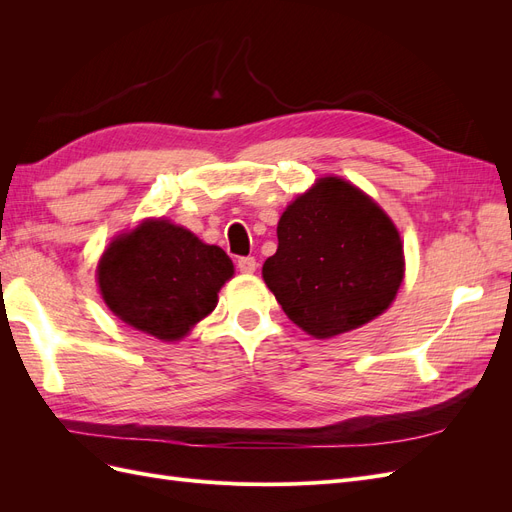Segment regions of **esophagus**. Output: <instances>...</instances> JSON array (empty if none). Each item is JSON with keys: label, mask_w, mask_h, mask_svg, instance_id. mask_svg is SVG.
Wrapping results in <instances>:
<instances>
[{"label": "esophagus", "mask_w": 512, "mask_h": 512, "mask_svg": "<svg viewBox=\"0 0 512 512\" xmlns=\"http://www.w3.org/2000/svg\"><path fill=\"white\" fill-rule=\"evenodd\" d=\"M237 267H239V271L241 273H254L256 271V267H258V262H256V258L254 256H243V258H239V262H237Z\"/></svg>", "instance_id": "34e87169"}]
</instances>
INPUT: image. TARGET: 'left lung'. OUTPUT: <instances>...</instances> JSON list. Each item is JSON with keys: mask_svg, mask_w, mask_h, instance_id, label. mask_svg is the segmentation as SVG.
I'll use <instances>...</instances> for the list:
<instances>
[{"mask_svg": "<svg viewBox=\"0 0 512 512\" xmlns=\"http://www.w3.org/2000/svg\"><path fill=\"white\" fill-rule=\"evenodd\" d=\"M262 277L297 327L329 339L389 309L404 282V243L376 200L322 177L282 213Z\"/></svg>", "mask_w": 512, "mask_h": 512, "instance_id": "obj_1", "label": "left lung"}]
</instances>
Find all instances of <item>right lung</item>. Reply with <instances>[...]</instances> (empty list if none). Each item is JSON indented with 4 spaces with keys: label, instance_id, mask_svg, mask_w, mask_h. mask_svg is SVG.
I'll use <instances>...</instances> for the list:
<instances>
[{
    "label": "right lung",
    "instance_id": "1",
    "mask_svg": "<svg viewBox=\"0 0 512 512\" xmlns=\"http://www.w3.org/2000/svg\"><path fill=\"white\" fill-rule=\"evenodd\" d=\"M232 273L222 247L160 218L108 243L96 275L104 303L119 320L162 342H177L213 312Z\"/></svg>",
    "mask_w": 512,
    "mask_h": 512
}]
</instances>
